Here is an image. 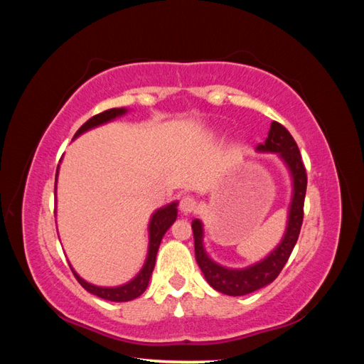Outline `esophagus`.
<instances>
[{
  "label": "esophagus",
  "mask_w": 364,
  "mask_h": 364,
  "mask_svg": "<svg viewBox=\"0 0 364 364\" xmlns=\"http://www.w3.org/2000/svg\"><path fill=\"white\" fill-rule=\"evenodd\" d=\"M179 208L183 214L196 213L197 211V200L193 196H183L179 202Z\"/></svg>",
  "instance_id": "34e87169"
}]
</instances>
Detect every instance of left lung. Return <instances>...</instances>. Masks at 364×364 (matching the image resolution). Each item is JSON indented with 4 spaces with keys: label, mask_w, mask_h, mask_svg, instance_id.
Wrapping results in <instances>:
<instances>
[{
    "label": "left lung",
    "mask_w": 364,
    "mask_h": 364,
    "mask_svg": "<svg viewBox=\"0 0 364 364\" xmlns=\"http://www.w3.org/2000/svg\"><path fill=\"white\" fill-rule=\"evenodd\" d=\"M257 151L278 153L279 158L287 165L293 179V194L289 209V222L285 234L277 249L272 250L262 261L252 264L246 269H228L214 262L206 255L203 247V226L200 220H193L191 228L194 234L196 261L203 272L208 284L220 293L228 296H243L266 287L277 279L285 262L290 258L293 247L299 238L304 220V200L306 193V171L302 162L296 141L278 121L270 124L269 136L264 144L257 147Z\"/></svg>",
    "instance_id": "left-lung-1"
}]
</instances>
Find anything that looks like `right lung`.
<instances>
[{"label": "right lung", "instance_id": "right-lung-1", "mask_svg": "<svg viewBox=\"0 0 364 364\" xmlns=\"http://www.w3.org/2000/svg\"><path fill=\"white\" fill-rule=\"evenodd\" d=\"M127 111L124 107H114V109H107V111L102 112V114H97L92 118H90L86 121V123L75 132L74 136H79L82 135L83 132L94 129L97 126H102L107 121H112L117 117L124 115ZM58 173H59V165H58V171H56V183H58ZM56 183H54V194H56ZM176 217H178V202H173L167 206L159 208L158 211L151 215L150 220V225H149V253H147V259L144 267L141 269V272L136 274V277L129 281L124 285H119V287H97L94 284L86 282L85 279H82L79 274L74 272V269L71 267L75 279L79 281V284L82 287L90 291L98 297H102V299L106 301H112V302H127L132 299H136L138 296H141L142 293L146 291L150 277H151V272L155 269V262H156V253L161 245V240L164 237V234L167 232L170 229V226L174 223Z\"/></svg>", "mask_w": 364, "mask_h": 364}]
</instances>
